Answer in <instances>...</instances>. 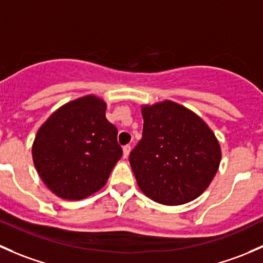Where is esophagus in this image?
I'll return each instance as SVG.
<instances>
[{
	"label": "esophagus",
	"instance_id": "obj_1",
	"mask_svg": "<svg viewBox=\"0 0 263 263\" xmlns=\"http://www.w3.org/2000/svg\"><path fill=\"white\" fill-rule=\"evenodd\" d=\"M130 151H132L130 145H125V147L123 148V156H124V158H128L129 153H130Z\"/></svg>",
	"mask_w": 263,
	"mask_h": 263
}]
</instances>
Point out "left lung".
<instances>
[{"mask_svg":"<svg viewBox=\"0 0 263 263\" xmlns=\"http://www.w3.org/2000/svg\"><path fill=\"white\" fill-rule=\"evenodd\" d=\"M143 138L129 162L139 189L159 204L190 202L208 189L221 149L206 123L180 104L143 105Z\"/></svg>","mask_w":263,"mask_h":263,"instance_id":"8db88e82","label":"left lung"}]
</instances>
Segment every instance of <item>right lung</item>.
<instances>
[{"label": "right lung", "instance_id": "obj_1", "mask_svg": "<svg viewBox=\"0 0 263 263\" xmlns=\"http://www.w3.org/2000/svg\"><path fill=\"white\" fill-rule=\"evenodd\" d=\"M106 102L87 95L57 109L37 130L32 161L57 196L82 200L101 190L123 156Z\"/></svg>", "mask_w": 263, "mask_h": 263}]
</instances>
